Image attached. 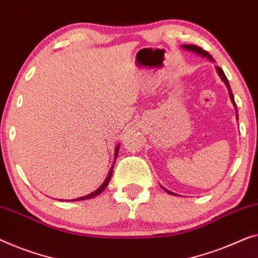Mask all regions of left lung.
<instances>
[{
    "mask_svg": "<svg viewBox=\"0 0 258 258\" xmlns=\"http://www.w3.org/2000/svg\"><path fill=\"white\" fill-rule=\"evenodd\" d=\"M182 48L187 49V50H190V51H193V52H197V53H199V55H201V56H205V57H207V58H209L210 60H213L212 56H210L209 53L206 51V50L201 49L200 46H197V45H182ZM216 70H217V72H219V75H220L221 79H222V81L224 82V84L227 85L228 90H229V94H230V99H231V101H233L235 106H236V104H235V100H234L233 92H231V89H230V86H229V83H228V79H227V77H226V75H224L223 70H222V69H221L220 67H216ZM164 189H165V188H164ZM165 190H166L167 193H168V194H172V195H174V193H172V191H169V190H167V189H165Z\"/></svg>",
    "mask_w": 258,
    "mask_h": 258,
    "instance_id": "8db88e82",
    "label": "left lung"
}]
</instances>
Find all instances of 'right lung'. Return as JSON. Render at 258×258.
<instances>
[{"label":"right lung","mask_w":258,"mask_h":258,"mask_svg":"<svg viewBox=\"0 0 258 258\" xmlns=\"http://www.w3.org/2000/svg\"><path fill=\"white\" fill-rule=\"evenodd\" d=\"M118 148H119V146L115 148V158H117V155H118ZM114 165V164H113ZM112 172H113V166L111 167V169H110V172H108V175H107V177H106V180L104 181V183L101 184V186L98 188L97 190H94L93 193H91V194H89V195H85V197H82V198H78V199H76V200H72V201H79V200H86V199H92V198H94V197H97V195H99L101 191H103L105 188L107 187V184H108V182H110V180H111V176H112Z\"/></svg>","instance_id":"right-lung-1"}]
</instances>
